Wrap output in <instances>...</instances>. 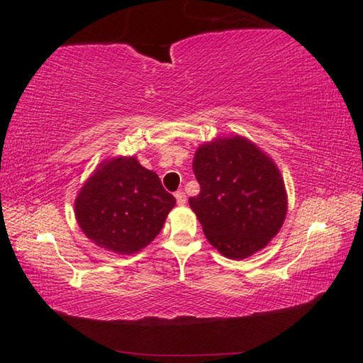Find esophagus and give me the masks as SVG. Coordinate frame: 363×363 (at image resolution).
I'll use <instances>...</instances> for the list:
<instances>
[{
	"label": "esophagus",
	"mask_w": 363,
	"mask_h": 363,
	"mask_svg": "<svg viewBox=\"0 0 363 363\" xmlns=\"http://www.w3.org/2000/svg\"><path fill=\"white\" fill-rule=\"evenodd\" d=\"M174 196H176V201H177V205H184V203H186L187 196H186V194L182 192V190H177V192L174 194Z\"/></svg>",
	"instance_id": "obj_1"
}]
</instances>
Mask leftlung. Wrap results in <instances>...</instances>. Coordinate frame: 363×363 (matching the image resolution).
<instances>
[{"mask_svg":"<svg viewBox=\"0 0 363 363\" xmlns=\"http://www.w3.org/2000/svg\"><path fill=\"white\" fill-rule=\"evenodd\" d=\"M200 194L190 196L214 248L243 259L277 235L286 216L285 184L275 164L240 136L201 145L192 163Z\"/></svg>","mask_w":363,"mask_h":363,"instance_id":"1","label":"left lung"}]
</instances>
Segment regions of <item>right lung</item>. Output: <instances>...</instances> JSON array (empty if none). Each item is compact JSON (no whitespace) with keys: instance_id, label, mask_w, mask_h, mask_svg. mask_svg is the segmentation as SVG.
Masks as SVG:
<instances>
[{"instance_id":"right-lung-1","label":"right lung","mask_w":363,"mask_h":363,"mask_svg":"<svg viewBox=\"0 0 363 363\" xmlns=\"http://www.w3.org/2000/svg\"><path fill=\"white\" fill-rule=\"evenodd\" d=\"M176 199L134 157L102 163L77 196V220L86 237L120 255L147 247L162 230Z\"/></svg>"}]
</instances>
